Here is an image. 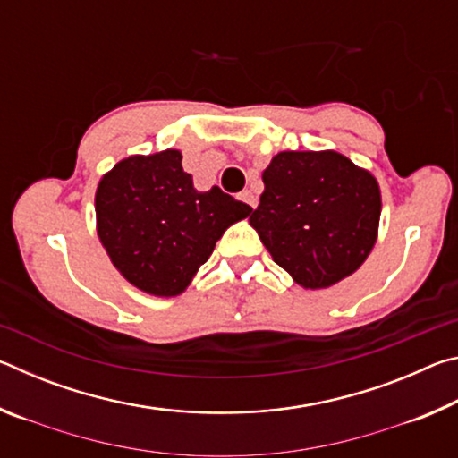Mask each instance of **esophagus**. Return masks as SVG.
<instances>
[{
	"label": "esophagus",
	"instance_id": "34e87169",
	"mask_svg": "<svg viewBox=\"0 0 458 458\" xmlns=\"http://www.w3.org/2000/svg\"><path fill=\"white\" fill-rule=\"evenodd\" d=\"M240 199L246 201V204L250 206V208H257V204H259V201H257V196H254V193H252L250 190H244V191H240Z\"/></svg>",
	"mask_w": 458,
	"mask_h": 458
}]
</instances>
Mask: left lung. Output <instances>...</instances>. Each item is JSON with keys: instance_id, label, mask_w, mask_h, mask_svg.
<instances>
[{"instance_id": "1", "label": "left lung", "mask_w": 458, "mask_h": 458, "mask_svg": "<svg viewBox=\"0 0 458 458\" xmlns=\"http://www.w3.org/2000/svg\"><path fill=\"white\" fill-rule=\"evenodd\" d=\"M262 182L250 224L299 284L323 289L368 259L382 210L374 175L335 151H283Z\"/></svg>"}]
</instances>
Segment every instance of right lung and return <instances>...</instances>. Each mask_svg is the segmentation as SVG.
I'll return each instance as SVG.
<instances>
[{
  "instance_id": "1",
  "label": "right lung",
  "mask_w": 458,
  "mask_h": 458,
  "mask_svg": "<svg viewBox=\"0 0 458 458\" xmlns=\"http://www.w3.org/2000/svg\"><path fill=\"white\" fill-rule=\"evenodd\" d=\"M95 201L98 238L113 265L157 297L180 294L224 230L252 212L216 185L193 190L175 149L123 159L100 180Z\"/></svg>"
}]
</instances>
